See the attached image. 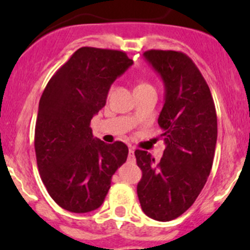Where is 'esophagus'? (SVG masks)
I'll return each mask as SVG.
<instances>
[{
    "mask_svg": "<svg viewBox=\"0 0 250 250\" xmlns=\"http://www.w3.org/2000/svg\"><path fill=\"white\" fill-rule=\"evenodd\" d=\"M128 162L134 163L135 162V156H134V147L129 146V155H128Z\"/></svg>",
    "mask_w": 250,
    "mask_h": 250,
    "instance_id": "1",
    "label": "esophagus"
}]
</instances>
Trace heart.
<instances>
[{
    "mask_svg": "<svg viewBox=\"0 0 250 250\" xmlns=\"http://www.w3.org/2000/svg\"><path fill=\"white\" fill-rule=\"evenodd\" d=\"M147 85H150V84H147V83H140V84L138 85L137 88H139V87H147Z\"/></svg>",
    "mask_w": 250,
    "mask_h": 250,
    "instance_id": "obj_1",
    "label": "heart"
}]
</instances>
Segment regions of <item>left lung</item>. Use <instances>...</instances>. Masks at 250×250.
Listing matches in <instances>:
<instances>
[{"label":"left lung","mask_w":250,"mask_h":250,"mask_svg":"<svg viewBox=\"0 0 250 250\" xmlns=\"http://www.w3.org/2000/svg\"><path fill=\"white\" fill-rule=\"evenodd\" d=\"M145 59L162 77L165 105L158 117L166 148L158 163L135 150L143 172L137 192L144 213L169 221L185 213L206 185L218 138L215 105L206 80L188 55L150 49Z\"/></svg>","instance_id":"8db88e82"}]
</instances>
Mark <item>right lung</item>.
I'll list each match as a JSON object with an SVG mask.
<instances>
[{"instance_id": "right-lung-1", "label": "right lung", "mask_w": 250, "mask_h": 250, "mask_svg": "<svg viewBox=\"0 0 250 250\" xmlns=\"http://www.w3.org/2000/svg\"><path fill=\"white\" fill-rule=\"evenodd\" d=\"M132 64L121 50L82 47L42 93L35 127L37 167L50 197L66 210L99 208L111 178L127 161V145L93 137L90 120L106 104L113 81Z\"/></svg>"}]
</instances>
